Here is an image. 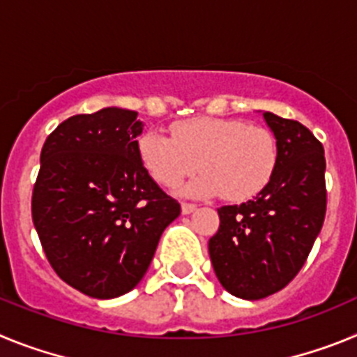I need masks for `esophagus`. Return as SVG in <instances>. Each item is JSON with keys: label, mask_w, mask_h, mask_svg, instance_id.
Returning a JSON list of instances; mask_svg holds the SVG:
<instances>
[{"label": "esophagus", "mask_w": 357, "mask_h": 357, "mask_svg": "<svg viewBox=\"0 0 357 357\" xmlns=\"http://www.w3.org/2000/svg\"><path fill=\"white\" fill-rule=\"evenodd\" d=\"M195 211H197V206H195V204H188V202L182 204V214H191L195 213Z\"/></svg>", "instance_id": "34e87169"}]
</instances>
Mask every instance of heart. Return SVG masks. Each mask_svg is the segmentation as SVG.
Returning a JSON list of instances; mask_svg holds the SVG:
<instances>
[{
  "instance_id": "heart-1",
  "label": "heart",
  "mask_w": 357,
  "mask_h": 357,
  "mask_svg": "<svg viewBox=\"0 0 357 357\" xmlns=\"http://www.w3.org/2000/svg\"><path fill=\"white\" fill-rule=\"evenodd\" d=\"M146 172L164 188H176L200 166L204 172L184 193L248 200L259 195L277 168L279 150L272 132L234 118H191L176 121L172 139L146 132L137 143Z\"/></svg>"
}]
</instances>
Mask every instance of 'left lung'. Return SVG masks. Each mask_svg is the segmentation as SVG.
Instances as JSON below:
<instances>
[{
	"instance_id": "left-lung-1",
	"label": "left lung",
	"mask_w": 357,
	"mask_h": 357,
	"mask_svg": "<svg viewBox=\"0 0 357 357\" xmlns=\"http://www.w3.org/2000/svg\"><path fill=\"white\" fill-rule=\"evenodd\" d=\"M279 150L272 181L241 206L218 209L209 255L230 295L259 301L301 272L326 218L324 146L302 123L263 112Z\"/></svg>"
}]
</instances>
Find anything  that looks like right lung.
<instances>
[{
    "instance_id": "1",
    "label": "right lung",
    "mask_w": 357,
    "mask_h": 357,
    "mask_svg": "<svg viewBox=\"0 0 357 357\" xmlns=\"http://www.w3.org/2000/svg\"><path fill=\"white\" fill-rule=\"evenodd\" d=\"M137 112L105 107L62 121L44 143L31 218L64 282L93 298L139 284L181 204L143 166Z\"/></svg>"
}]
</instances>
